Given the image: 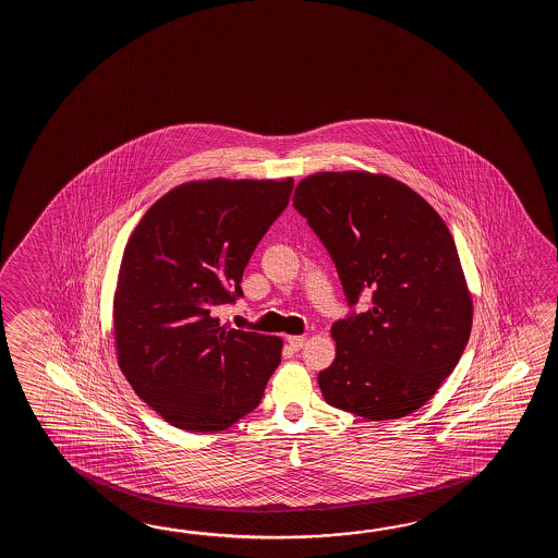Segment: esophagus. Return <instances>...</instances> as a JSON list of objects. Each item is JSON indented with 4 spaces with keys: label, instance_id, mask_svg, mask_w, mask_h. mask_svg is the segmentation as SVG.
Returning <instances> with one entry per match:
<instances>
[{
    "label": "esophagus",
    "instance_id": "34e87169",
    "mask_svg": "<svg viewBox=\"0 0 558 558\" xmlns=\"http://www.w3.org/2000/svg\"><path fill=\"white\" fill-rule=\"evenodd\" d=\"M287 343L291 344L293 351H299V349H303V344L307 343V337L305 335H289Z\"/></svg>",
    "mask_w": 558,
    "mask_h": 558
}]
</instances>
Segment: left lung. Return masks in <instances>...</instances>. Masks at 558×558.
<instances>
[{"label":"left lung","instance_id":"8db88e82","mask_svg":"<svg viewBox=\"0 0 558 558\" xmlns=\"http://www.w3.org/2000/svg\"><path fill=\"white\" fill-rule=\"evenodd\" d=\"M293 207L327 247L349 305L331 327L337 356L320 371L327 403L368 421L415 413L451 375L473 327V299L451 231L418 193L389 175L323 171Z\"/></svg>","mask_w":558,"mask_h":558}]
</instances>
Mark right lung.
I'll return each instance as SVG.
<instances>
[{"label":"right lung","instance_id":"obj_1","mask_svg":"<svg viewBox=\"0 0 558 558\" xmlns=\"http://www.w3.org/2000/svg\"><path fill=\"white\" fill-rule=\"evenodd\" d=\"M291 191V178L190 181L133 229L113 296L118 363L169 425L217 433L262 403L283 341L221 327L215 311L243 295V271Z\"/></svg>","mask_w":558,"mask_h":558}]
</instances>
